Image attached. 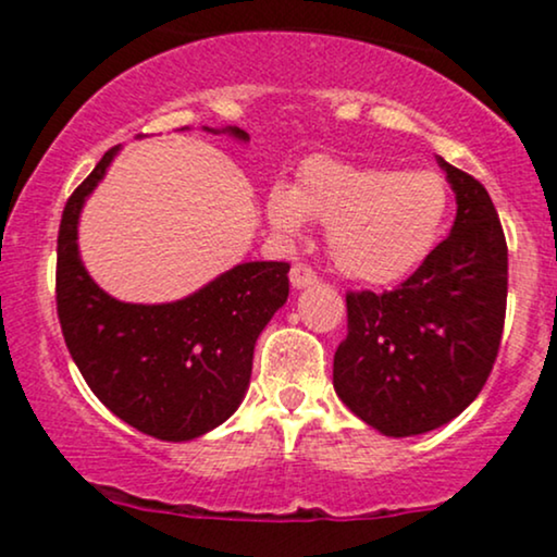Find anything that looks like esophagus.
Returning a JSON list of instances; mask_svg holds the SVG:
<instances>
[{
    "label": "esophagus",
    "mask_w": 557,
    "mask_h": 557,
    "mask_svg": "<svg viewBox=\"0 0 557 557\" xmlns=\"http://www.w3.org/2000/svg\"><path fill=\"white\" fill-rule=\"evenodd\" d=\"M290 285L296 287V290H304V287L317 285V274L311 272L306 264H293V270H290Z\"/></svg>",
    "instance_id": "obj_1"
}]
</instances>
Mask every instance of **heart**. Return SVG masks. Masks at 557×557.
I'll list each match as a JSON object with an SVG mask.
<instances>
[{"label": "heart", "mask_w": 557, "mask_h": 557, "mask_svg": "<svg viewBox=\"0 0 557 557\" xmlns=\"http://www.w3.org/2000/svg\"><path fill=\"white\" fill-rule=\"evenodd\" d=\"M447 203V185L432 170L314 159L300 170L296 188H272L267 220L280 235H298L306 220L327 225L330 257L345 277L393 285L434 251Z\"/></svg>", "instance_id": "b5f03b06"}]
</instances>
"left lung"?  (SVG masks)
Instances as JSON below:
<instances>
[{
    "mask_svg": "<svg viewBox=\"0 0 557 557\" xmlns=\"http://www.w3.org/2000/svg\"><path fill=\"white\" fill-rule=\"evenodd\" d=\"M456 222L395 290L348 293V337L332 385L350 411L387 437L437 430L482 393L500 348L508 246L484 185L437 157Z\"/></svg>",
    "mask_w": 557,
    "mask_h": 557,
    "instance_id": "8db88e82",
    "label": "left lung"
}]
</instances>
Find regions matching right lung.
Returning <instances> with one entry per match:
<instances>
[{
  "label": "right lung",
  "mask_w": 557,
  "mask_h": 557,
  "mask_svg": "<svg viewBox=\"0 0 557 557\" xmlns=\"http://www.w3.org/2000/svg\"><path fill=\"white\" fill-rule=\"evenodd\" d=\"M246 144L240 127H203ZM107 151L67 198L57 238V314L75 367L125 424L188 443L238 411L251 382L253 345L287 300L285 261H243L170 304H125L94 283L78 251L86 198L104 181Z\"/></svg>",
  "instance_id": "obj_1"
}]
</instances>
